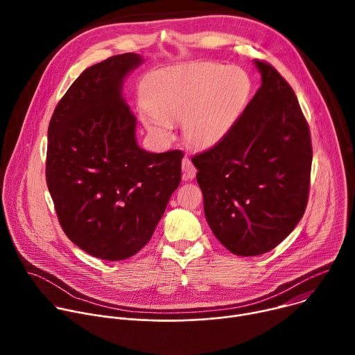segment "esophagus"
Wrapping results in <instances>:
<instances>
[{
  "mask_svg": "<svg viewBox=\"0 0 355 355\" xmlns=\"http://www.w3.org/2000/svg\"><path fill=\"white\" fill-rule=\"evenodd\" d=\"M195 174H196V168L192 164L191 159L184 157L182 159V178L184 180H192L195 177Z\"/></svg>",
  "mask_w": 355,
  "mask_h": 355,
  "instance_id": "obj_1",
  "label": "esophagus"
}]
</instances>
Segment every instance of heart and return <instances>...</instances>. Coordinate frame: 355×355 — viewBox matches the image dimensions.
<instances>
[{
    "mask_svg": "<svg viewBox=\"0 0 355 355\" xmlns=\"http://www.w3.org/2000/svg\"><path fill=\"white\" fill-rule=\"evenodd\" d=\"M250 91V78L237 67L212 63L171 67L146 84L140 118L159 140L173 137V122H182L187 143L208 148L219 143L234 123Z\"/></svg>",
    "mask_w": 355,
    "mask_h": 355,
    "instance_id": "b5f03b06",
    "label": "heart"
}]
</instances>
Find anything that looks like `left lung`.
Instances as JSON below:
<instances>
[{
    "instance_id": "obj_1",
    "label": "left lung",
    "mask_w": 355,
    "mask_h": 355,
    "mask_svg": "<svg viewBox=\"0 0 355 355\" xmlns=\"http://www.w3.org/2000/svg\"><path fill=\"white\" fill-rule=\"evenodd\" d=\"M261 87L225 137L192 157L216 239L236 256L275 248L305 214L312 168L309 125L288 81L256 60Z\"/></svg>"
}]
</instances>
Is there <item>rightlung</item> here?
Listing matches in <instances>:
<instances>
[{
	"label": "right lung",
	"instance_id": "1",
	"mask_svg": "<svg viewBox=\"0 0 355 355\" xmlns=\"http://www.w3.org/2000/svg\"><path fill=\"white\" fill-rule=\"evenodd\" d=\"M141 62L123 53L88 67L49 123L46 182L59 223L101 260L141 250L181 181V150L147 153L136 143V118L121 89Z\"/></svg>",
	"mask_w": 355,
	"mask_h": 355
}]
</instances>
